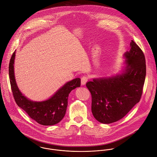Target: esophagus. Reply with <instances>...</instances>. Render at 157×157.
<instances>
[{
    "instance_id": "obj_1",
    "label": "esophagus",
    "mask_w": 157,
    "mask_h": 157,
    "mask_svg": "<svg viewBox=\"0 0 157 157\" xmlns=\"http://www.w3.org/2000/svg\"><path fill=\"white\" fill-rule=\"evenodd\" d=\"M89 80V77L87 76V75H84L83 77H82L81 78V83H82V85H85L86 83Z\"/></svg>"
}]
</instances>
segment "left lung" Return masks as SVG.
Masks as SVG:
<instances>
[{
    "label": "left lung",
    "mask_w": 157,
    "mask_h": 157,
    "mask_svg": "<svg viewBox=\"0 0 157 157\" xmlns=\"http://www.w3.org/2000/svg\"><path fill=\"white\" fill-rule=\"evenodd\" d=\"M124 54L126 67L121 75L94 79L86 86L92 97L91 111L101 123L109 124L123 118L141 99L146 74L143 52L134 41Z\"/></svg>",
    "instance_id": "1"
}]
</instances>
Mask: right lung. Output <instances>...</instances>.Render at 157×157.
Wrapping results in <instances>:
<instances>
[{"mask_svg": "<svg viewBox=\"0 0 157 157\" xmlns=\"http://www.w3.org/2000/svg\"><path fill=\"white\" fill-rule=\"evenodd\" d=\"M13 52L9 63V77L11 88L17 105L39 124L51 126L60 122L64 117L67 106V97L72 90L80 86V78L67 83L49 99L41 102H34L27 99L19 90L14 78Z\"/></svg>", "mask_w": 157, "mask_h": 157, "instance_id": "obj_1", "label": "right lung"}]
</instances>
